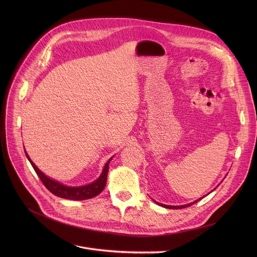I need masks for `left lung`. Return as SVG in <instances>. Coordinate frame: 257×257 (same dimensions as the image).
Returning <instances> with one entry per match:
<instances>
[{"label": "left lung", "instance_id": "1", "mask_svg": "<svg viewBox=\"0 0 257 257\" xmlns=\"http://www.w3.org/2000/svg\"><path fill=\"white\" fill-rule=\"evenodd\" d=\"M202 198H204V197H202ZM202 198H200V199H198V200H196V201H194V202H192V203H190V204H185V205H179V206H172V205H165V204H160V203H158V202H156V203L158 204V205H160V206H164V207H166V208H169V209H180V208H185V207H188V206H191V205H193V204H195V203H197L198 201H200Z\"/></svg>", "mask_w": 257, "mask_h": 257}]
</instances>
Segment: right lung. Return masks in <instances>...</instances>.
<instances>
[{"label":"right lung","instance_id":"1","mask_svg":"<svg viewBox=\"0 0 257 257\" xmlns=\"http://www.w3.org/2000/svg\"><path fill=\"white\" fill-rule=\"evenodd\" d=\"M25 153H26L27 158L29 159L30 164L32 165L34 171L36 172L39 179L42 180L44 185L53 195L63 198V199L77 200V201L78 200H86V199L96 197L104 190V187L106 185V180H107L108 167H109L108 165H109L110 160L112 159V157H111L109 160L107 161L104 169H103L101 176L96 181H93L92 183H89V184L83 185V186H67V185L61 184L58 181L51 179L48 176H46V175L33 164V161L30 159L29 155L27 154L26 151H25Z\"/></svg>","mask_w":257,"mask_h":257}]
</instances>
